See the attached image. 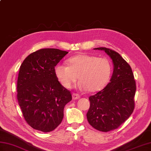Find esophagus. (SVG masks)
<instances>
[{"label":"esophagus","mask_w":151,"mask_h":151,"mask_svg":"<svg viewBox=\"0 0 151 151\" xmlns=\"http://www.w3.org/2000/svg\"><path fill=\"white\" fill-rule=\"evenodd\" d=\"M72 97L73 100H76V99H78L81 97V96H80L77 93H73L72 95Z\"/></svg>","instance_id":"esophagus-1"}]
</instances>
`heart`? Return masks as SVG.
I'll use <instances>...</instances> for the list:
<instances>
[{
  "label": "heart",
  "instance_id": "1",
  "mask_svg": "<svg viewBox=\"0 0 151 151\" xmlns=\"http://www.w3.org/2000/svg\"><path fill=\"white\" fill-rule=\"evenodd\" d=\"M68 65L57 64L54 73L62 86L72 88L78 80L77 87L81 90L95 92L101 90L107 84L111 73L110 62L106 58L88 54H79L67 61Z\"/></svg>",
  "mask_w": 151,
  "mask_h": 151
}]
</instances>
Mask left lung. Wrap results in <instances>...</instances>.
Returning a JSON list of instances; mask_svg holds the SVG:
<instances>
[{
  "mask_svg": "<svg viewBox=\"0 0 151 151\" xmlns=\"http://www.w3.org/2000/svg\"><path fill=\"white\" fill-rule=\"evenodd\" d=\"M94 49L104 50L114 64L110 82L89 97L90 106L86 114L94 129L106 132L117 129L132 114L136 85L132 69L119 54L106 47Z\"/></svg>",
  "mask_w": 151,
  "mask_h": 151,
  "instance_id": "obj_1",
  "label": "left lung"
}]
</instances>
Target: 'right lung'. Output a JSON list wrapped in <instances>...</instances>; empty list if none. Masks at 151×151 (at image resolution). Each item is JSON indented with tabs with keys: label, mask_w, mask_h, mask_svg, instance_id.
<instances>
[{
	"label": "right lung",
	"mask_w": 151,
	"mask_h": 151,
	"mask_svg": "<svg viewBox=\"0 0 151 151\" xmlns=\"http://www.w3.org/2000/svg\"><path fill=\"white\" fill-rule=\"evenodd\" d=\"M68 53L57 49H42L22 63L17 79V101L27 123L34 129L49 132L63 118L71 94L60 84L54 67Z\"/></svg>",
	"instance_id": "right-lung-1"
}]
</instances>
